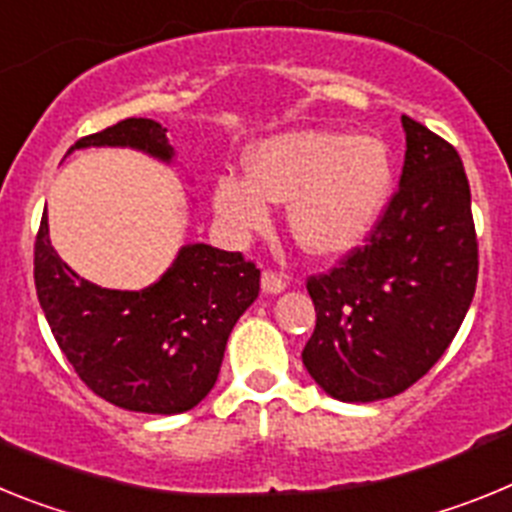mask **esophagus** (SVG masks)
<instances>
[{"label":"esophagus","mask_w":512,"mask_h":512,"mask_svg":"<svg viewBox=\"0 0 512 512\" xmlns=\"http://www.w3.org/2000/svg\"><path fill=\"white\" fill-rule=\"evenodd\" d=\"M284 287H287V279H284L279 271L266 269L264 274H261V289H264V295H277Z\"/></svg>","instance_id":"esophagus-1"}]
</instances>
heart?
I'll return each mask as SVG.
<instances>
[{
    "instance_id": "1",
    "label": "heart",
    "mask_w": 512,
    "mask_h": 512,
    "mask_svg": "<svg viewBox=\"0 0 512 512\" xmlns=\"http://www.w3.org/2000/svg\"><path fill=\"white\" fill-rule=\"evenodd\" d=\"M392 189V158L377 135L295 130L253 146L246 176H223L212 205L233 233L266 228V202H292L289 228L312 253H341L364 238Z\"/></svg>"
}]
</instances>
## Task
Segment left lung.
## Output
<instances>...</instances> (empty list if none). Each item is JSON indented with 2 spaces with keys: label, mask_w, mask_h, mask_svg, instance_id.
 <instances>
[{
  "label": "left lung",
  "mask_w": 512,
  "mask_h": 512,
  "mask_svg": "<svg viewBox=\"0 0 512 512\" xmlns=\"http://www.w3.org/2000/svg\"><path fill=\"white\" fill-rule=\"evenodd\" d=\"M405 166L364 246L307 277L315 330L302 364L330 397L374 402L413 387L454 341L477 287L472 194L449 140L402 115Z\"/></svg>",
  "instance_id": "1"
}]
</instances>
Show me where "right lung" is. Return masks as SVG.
<instances>
[{"label": "right lung", "instance_id": "1", "mask_svg": "<svg viewBox=\"0 0 512 512\" xmlns=\"http://www.w3.org/2000/svg\"><path fill=\"white\" fill-rule=\"evenodd\" d=\"M87 146L174 156L166 128L146 117L84 135L71 151ZM259 279L238 251L192 243L151 287L102 289L63 264L45 215L35 235V289L58 348L94 395L133 413H184L212 390L230 330L259 297Z\"/></svg>", "mask_w": 512, "mask_h": 512}]
</instances>
